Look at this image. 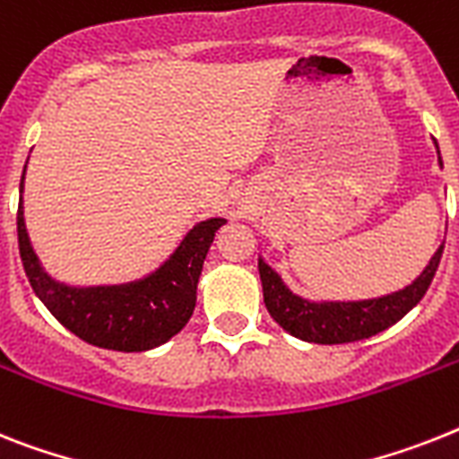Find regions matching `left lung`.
I'll return each instance as SVG.
<instances>
[{
	"mask_svg": "<svg viewBox=\"0 0 459 459\" xmlns=\"http://www.w3.org/2000/svg\"><path fill=\"white\" fill-rule=\"evenodd\" d=\"M438 150V145H437ZM438 164L443 166L441 154ZM443 244L438 251L431 255L422 274L396 293L373 298V300H354V302H309L300 295L290 293L281 276L272 270L264 260H257L260 270V281H263L264 307L272 314V319L289 331L295 338L305 342L316 344H342L357 342V340L377 335L385 328L403 319L412 307L425 298L431 279L437 274L438 263H441Z\"/></svg>",
	"mask_w": 459,
	"mask_h": 459,
	"instance_id": "left-lung-1",
	"label": "left lung"
}]
</instances>
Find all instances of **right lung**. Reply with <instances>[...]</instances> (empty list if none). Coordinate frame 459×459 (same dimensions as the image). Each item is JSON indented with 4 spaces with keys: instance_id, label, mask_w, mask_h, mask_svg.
<instances>
[{
    "instance_id": "1",
    "label": "right lung",
    "mask_w": 459,
    "mask_h": 459,
    "mask_svg": "<svg viewBox=\"0 0 459 459\" xmlns=\"http://www.w3.org/2000/svg\"><path fill=\"white\" fill-rule=\"evenodd\" d=\"M225 222V218H211L192 227L173 255L145 279L119 286L77 289L51 279L39 264L25 230L21 196L18 248L30 286L67 331L102 350L147 351L169 342L189 321L196 305V283L204 260L215 232Z\"/></svg>"
}]
</instances>
